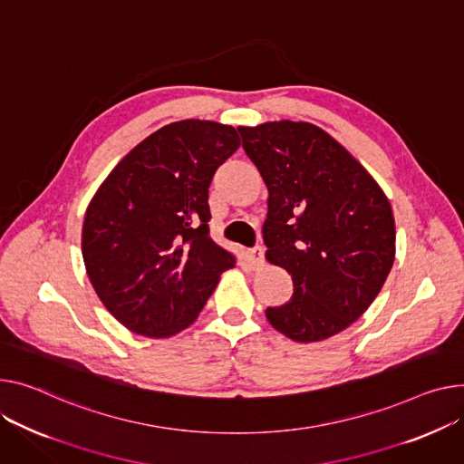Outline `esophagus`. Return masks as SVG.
<instances>
[{
  "mask_svg": "<svg viewBox=\"0 0 464 464\" xmlns=\"http://www.w3.org/2000/svg\"><path fill=\"white\" fill-rule=\"evenodd\" d=\"M248 259H250V263L254 265V268L263 266V263H265V250L261 248V246H256V248H252V250L248 252Z\"/></svg>",
  "mask_w": 464,
  "mask_h": 464,
  "instance_id": "esophagus-1",
  "label": "esophagus"
}]
</instances>
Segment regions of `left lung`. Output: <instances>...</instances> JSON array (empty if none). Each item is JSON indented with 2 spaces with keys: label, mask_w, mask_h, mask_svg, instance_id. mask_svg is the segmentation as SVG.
Masks as SVG:
<instances>
[{
  "label": "left lung",
  "mask_w": 464,
  "mask_h": 464,
  "mask_svg": "<svg viewBox=\"0 0 464 464\" xmlns=\"http://www.w3.org/2000/svg\"><path fill=\"white\" fill-rule=\"evenodd\" d=\"M238 132L268 188L266 259L293 277V296L266 307V319L295 342H323L351 326L386 282L395 257L390 201L351 152L312 122Z\"/></svg>",
  "instance_id": "1"
}]
</instances>
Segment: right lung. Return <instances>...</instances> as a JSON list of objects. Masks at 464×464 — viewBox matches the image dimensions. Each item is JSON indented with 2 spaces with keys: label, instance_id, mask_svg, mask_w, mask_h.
<instances>
[{
  "label": "right lung",
  "instance_id": "1",
  "mask_svg": "<svg viewBox=\"0 0 464 464\" xmlns=\"http://www.w3.org/2000/svg\"><path fill=\"white\" fill-rule=\"evenodd\" d=\"M238 145L237 130L220 122H171L136 145L92 196L83 263L106 310L129 330H184L235 266L208 233V187Z\"/></svg>",
  "mask_w": 464,
  "mask_h": 464
}]
</instances>
